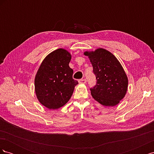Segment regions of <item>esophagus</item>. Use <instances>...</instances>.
<instances>
[{
	"mask_svg": "<svg viewBox=\"0 0 154 154\" xmlns=\"http://www.w3.org/2000/svg\"><path fill=\"white\" fill-rule=\"evenodd\" d=\"M86 82H87V80L85 79H82V80H79V83H80V84H85V83H86Z\"/></svg>",
	"mask_w": 154,
	"mask_h": 154,
	"instance_id": "1",
	"label": "esophagus"
}]
</instances>
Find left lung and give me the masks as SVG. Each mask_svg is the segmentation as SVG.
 <instances>
[{"instance_id": "obj_1", "label": "left lung", "mask_w": 154, "mask_h": 154, "mask_svg": "<svg viewBox=\"0 0 154 154\" xmlns=\"http://www.w3.org/2000/svg\"><path fill=\"white\" fill-rule=\"evenodd\" d=\"M93 67L97 83L91 88L93 98L101 105L114 106L119 103L128 90V80L122 64L115 56L103 48L85 51Z\"/></svg>"}]
</instances>
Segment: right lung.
I'll return each instance as SVG.
<instances>
[{
    "mask_svg": "<svg viewBox=\"0 0 154 154\" xmlns=\"http://www.w3.org/2000/svg\"><path fill=\"white\" fill-rule=\"evenodd\" d=\"M71 54L65 49H56L46 56L35 78V91L40 103L56 110L66 105L78 84L72 78L69 64Z\"/></svg>",
    "mask_w": 154,
    "mask_h": 154,
    "instance_id": "1",
    "label": "right lung"
}]
</instances>
